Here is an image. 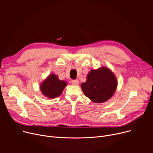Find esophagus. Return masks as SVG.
<instances>
[{
	"instance_id": "1",
	"label": "esophagus",
	"mask_w": 153,
	"mask_h": 153,
	"mask_svg": "<svg viewBox=\"0 0 153 153\" xmlns=\"http://www.w3.org/2000/svg\"><path fill=\"white\" fill-rule=\"evenodd\" d=\"M71 83L73 85H78L79 82V81L77 80H74L71 81Z\"/></svg>"
}]
</instances>
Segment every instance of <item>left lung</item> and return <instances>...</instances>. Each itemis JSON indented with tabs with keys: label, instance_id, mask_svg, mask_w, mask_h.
<instances>
[{
	"label": "left lung",
	"instance_id": "1",
	"mask_svg": "<svg viewBox=\"0 0 153 153\" xmlns=\"http://www.w3.org/2000/svg\"><path fill=\"white\" fill-rule=\"evenodd\" d=\"M117 87L115 74L106 67L91 70L86 81L81 83L84 94L94 103H103L110 99Z\"/></svg>",
	"mask_w": 153,
	"mask_h": 153
}]
</instances>
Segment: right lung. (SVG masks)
I'll use <instances>...</instances> for the list:
<instances>
[{"mask_svg":"<svg viewBox=\"0 0 153 153\" xmlns=\"http://www.w3.org/2000/svg\"><path fill=\"white\" fill-rule=\"evenodd\" d=\"M67 85L65 81L59 80L57 75L51 74L40 83V89L43 96L52 99L59 97Z\"/></svg>","mask_w":153,"mask_h":153,"instance_id":"1","label":"right lung"}]
</instances>
